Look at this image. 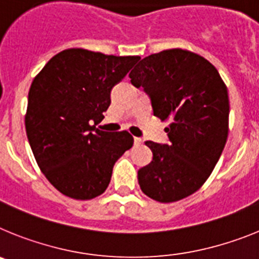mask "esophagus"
<instances>
[{
    "label": "esophagus",
    "mask_w": 259,
    "mask_h": 259,
    "mask_svg": "<svg viewBox=\"0 0 259 259\" xmlns=\"http://www.w3.org/2000/svg\"><path fill=\"white\" fill-rule=\"evenodd\" d=\"M134 143H135V145H140V144H143V140H141L140 137H135Z\"/></svg>",
    "instance_id": "34e87169"
}]
</instances>
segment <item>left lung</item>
I'll return each mask as SVG.
<instances>
[{
  "label": "left lung",
  "instance_id": "left-lung-1",
  "mask_svg": "<svg viewBox=\"0 0 259 259\" xmlns=\"http://www.w3.org/2000/svg\"><path fill=\"white\" fill-rule=\"evenodd\" d=\"M130 77L149 95L153 114L170 120V143H145L153 161L137 172L141 191L163 203L188 197L206 182L227 141V87L207 59L184 49L145 57Z\"/></svg>",
  "mask_w": 259,
  "mask_h": 259
}]
</instances>
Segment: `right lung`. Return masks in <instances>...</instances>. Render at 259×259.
<instances>
[{"label": "right lung", "mask_w": 259, "mask_h": 259, "mask_svg": "<svg viewBox=\"0 0 259 259\" xmlns=\"http://www.w3.org/2000/svg\"><path fill=\"white\" fill-rule=\"evenodd\" d=\"M139 59L72 48L53 57L32 81L27 137L45 178L67 197L104 193L115 162L134 145L127 131L105 132L96 124L110 106L113 87Z\"/></svg>", "instance_id": "right-lung-1"}]
</instances>
